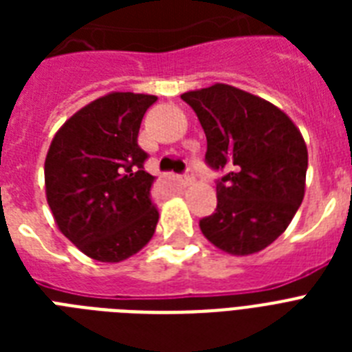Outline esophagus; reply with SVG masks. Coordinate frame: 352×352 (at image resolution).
Instances as JSON below:
<instances>
[{"mask_svg": "<svg viewBox=\"0 0 352 352\" xmlns=\"http://www.w3.org/2000/svg\"><path fill=\"white\" fill-rule=\"evenodd\" d=\"M179 179H181V182H182V184H184V186H190V184H192V182H193L192 170H190V168H186V171H184V173H182V175L179 177Z\"/></svg>", "mask_w": 352, "mask_h": 352, "instance_id": "obj_1", "label": "esophagus"}]
</instances>
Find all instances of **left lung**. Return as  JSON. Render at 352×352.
I'll return each instance as SVG.
<instances>
[{
	"label": "left lung",
	"instance_id": "left-lung-1",
	"mask_svg": "<svg viewBox=\"0 0 352 352\" xmlns=\"http://www.w3.org/2000/svg\"><path fill=\"white\" fill-rule=\"evenodd\" d=\"M206 135V164L217 179V208L199 221L221 250L248 256L287 230L305 195V140L281 109L259 96L215 84L181 96Z\"/></svg>",
	"mask_w": 352,
	"mask_h": 352
}]
</instances>
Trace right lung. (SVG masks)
I'll return each instance as SVG.
<instances>
[{
    "label": "right lung",
    "instance_id": "obj_1",
    "mask_svg": "<svg viewBox=\"0 0 352 352\" xmlns=\"http://www.w3.org/2000/svg\"><path fill=\"white\" fill-rule=\"evenodd\" d=\"M155 102L151 95L111 93L74 113L52 138L47 203L60 232L96 261H124L155 234V177L144 170L149 155L137 142Z\"/></svg>",
    "mask_w": 352,
    "mask_h": 352
}]
</instances>
